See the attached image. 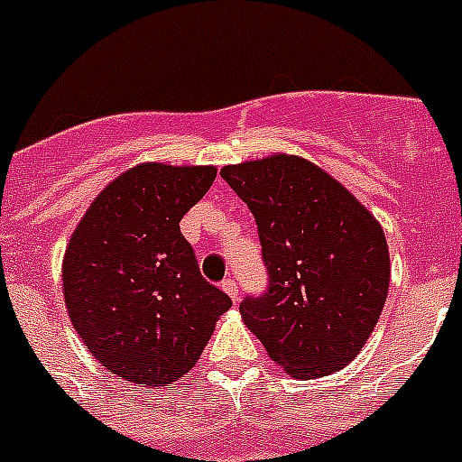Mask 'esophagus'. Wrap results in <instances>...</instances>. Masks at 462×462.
<instances>
[{"label":"esophagus","instance_id":"obj_1","mask_svg":"<svg viewBox=\"0 0 462 462\" xmlns=\"http://www.w3.org/2000/svg\"><path fill=\"white\" fill-rule=\"evenodd\" d=\"M222 289L228 293V298H231L234 303H238V300H240V296H238V284H236L234 280H224V282H222Z\"/></svg>","mask_w":462,"mask_h":462}]
</instances>
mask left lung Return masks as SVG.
<instances>
[{
	"label": "left lung",
	"mask_w": 462,
	"mask_h": 462,
	"mask_svg": "<svg viewBox=\"0 0 462 462\" xmlns=\"http://www.w3.org/2000/svg\"><path fill=\"white\" fill-rule=\"evenodd\" d=\"M259 228L268 289L240 303L245 326L291 377L352 361L389 293V245L373 212L324 169L296 154L224 166Z\"/></svg>",
	"instance_id": "obj_1"
}]
</instances>
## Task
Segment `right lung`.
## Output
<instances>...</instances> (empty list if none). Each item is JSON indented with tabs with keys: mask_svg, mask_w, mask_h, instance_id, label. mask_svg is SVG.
<instances>
[{
	"mask_svg": "<svg viewBox=\"0 0 462 462\" xmlns=\"http://www.w3.org/2000/svg\"><path fill=\"white\" fill-rule=\"evenodd\" d=\"M215 175V166H134L89 203L71 234L62 261L69 319L89 354L125 382L166 386L189 373L231 308L180 234Z\"/></svg>",
	"mask_w": 462,
	"mask_h": 462,
	"instance_id": "right-lung-1",
	"label": "right lung"
}]
</instances>
